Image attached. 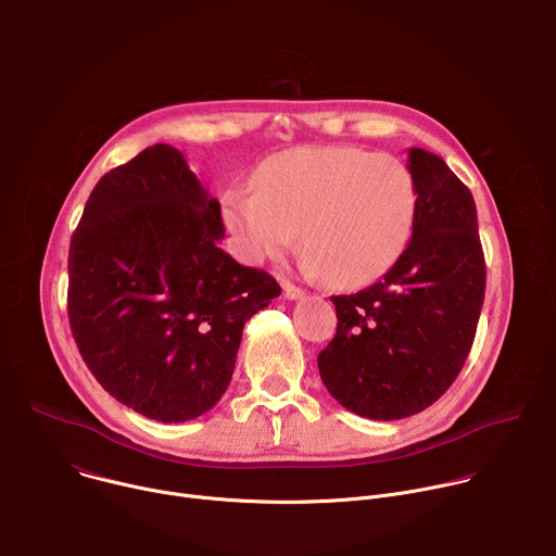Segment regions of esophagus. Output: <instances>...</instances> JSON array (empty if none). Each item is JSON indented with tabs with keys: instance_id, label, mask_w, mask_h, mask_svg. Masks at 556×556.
Instances as JSON below:
<instances>
[{
	"instance_id": "esophagus-1",
	"label": "esophagus",
	"mask_w": 556,
	"mask_h": 556,
	"mask_svg": "<svg viewBox=\"0 0 556 556\" xmlns=\"http://www.w3.org/2000/svg\"><path fill=\"white\" fill-rule=\"evenodd\" d=\"M283 296L290 299V301H294V299H301V296H303V290H301L299 286L290 283V281H283Z\"/></svg>"
}]
</instances>
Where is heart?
I'll use <instances>...</instances> for the list:
<instances>
[{
    "instance_id": "b5f03b06",
    "label": "heart",
    "mask_w": 556,
    "mask_h": 556,
    "mask_svg": "<svg viewBox=\"0 0 556 556\" xmlns=\"http://www.w3.org/2000/svg\"><path fill=\"white\" fill-rule=\"evenodd\" d=\"M418 213L409 167L354 147H299L260 167L253 187L224 195V219L244 260L283 255L301 230L303 268L332 286L382 277L405 253Z\"/></svg>"
}]
</instances>
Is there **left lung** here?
<instances>
[{
    "instance_id": "obj_1",
    "label": "left lung",
    "mask_w": 556,
    "mask_h": 556,
    "mask_svg": "<svg viewBox=\"0 0 556 556\" xmlns=\"http://www.w3.org/2000/svg\"><path fill=\"white\" fill-rule=\"evenodd\" d=\"M407 167L418 187L412 240L380 281L332 296L337 334L316 358L332 399L369 420L420 414L453 384L486 290L468 187L440 155L418 147Z\"/></svg>"
}]
</instances>
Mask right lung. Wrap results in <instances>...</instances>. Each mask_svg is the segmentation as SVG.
Returning a JSON list of instances; mask_svg holds the SVG:
<instances>
[{
	"label": "right lung",
	"instance_id": "right-lung-1",
	"mask_svg": "<svg viewBox=\"0 0 556 556\" xmlns=\"http://www.w3.org/2000/svg\"><path fill=\"white\" fill-rule=\"evenodd\" d=\"M219 202L185 155L153 144L105 174L67 255V316L103 389L157 422L206 414L226 391L244 324L279 296L219 249Z\"/></svg>",
	"mask_w": 556,
	"mask_h": 556
}]
</instances>
